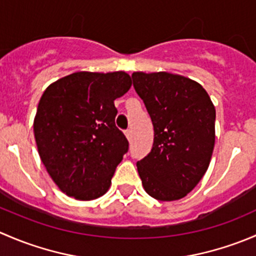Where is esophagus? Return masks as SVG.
Listing matches in <instances>:
<instances>
[{
	"instance_id": "34e87169",
	"label": "esophagus",
	"mask_w": 256,
	"mask_h": 256,
	"mask_svg": "<svg viewBox=\"0 0 256 256\" xmlns=\"http://www.w3.org/2000/svg\"><path fill=\"white\" fill-rule=\"evenodd\" d=\"M131 135H132V131H131L130 128H128V130L125 131V136H126V138H128V140H130Z\"/></svg>"
}]
</instances>
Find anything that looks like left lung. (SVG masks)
Instances as JSON below:
<instances>
[{
  "label": "left lung",
  "mask_w": 256,
  "mask_h": 256,
  "mask_svg": "<svg viewBox=\"0 0 256 256\" xmlns=\"http://www.w3.org/2000/svg\"><path fill=\"white\" fill-rule=\"evenodd\" d=\"M154 125L151 152L138 161L147 193L158 200L186 197L207 172L216 141V109L200 84L158 72L132 74Z\"/></svg>",
  "instance_id": "obj_1"
}]
</instances>
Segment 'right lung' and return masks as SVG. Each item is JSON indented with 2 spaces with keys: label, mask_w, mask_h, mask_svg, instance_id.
I'll return each instance as SVG.
<instances>
[{
  "label": "right lung",
  "mask_w": 256,
  "mask_h": 256,
  "mask_svg": "<svg viewBox=\"0 0 256 256\" xmlns=\"http://www.w3.org/2000/svg\"><path fill=\"white\" fill-rule=\"evenodd\" d=\"M125 72H76L50 84L33 130L38 154L59 190L79 200L108 192L128 141L115 125V99L131 88Z\"/></svg>",
  "instance_id": "right-lung-1"
}]
</instances>
